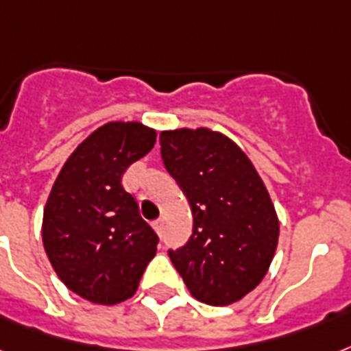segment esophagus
<instances>
[{"instance_id":"esophagus-1","label":"esophagus","mask_w":351,"mask_h":351,"mask_svg":"<svg viewBox=\"0 0 351 351\" xmlns=\"http://www.w3.org/2000/svg\"><path fill=\"white\" fill-rule=\"evenodd\" d=\"M152 228L156 230L158 234H162V230H164V223H162V219H156V221L152 223Z\"/></svg>"}]
</instances>
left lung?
<instances>
[{
	"instance_id": "left-lung-1",
	"label": "left lung",
	"mask_w": 351,
	"mask_h": 351,
	"mask_svg": "<svg viewBox=\"0 0 351 351\" xmlns=\"http://www.w3.org/2000/svg\"><path fill=\"white\" fill-rule=\"evenodd\" d=\"M165 169L193 213V234L169 258L189 293L210 306L241 300L276 252V211L245 152L224 134L180 128L160 134Z\"/></svg>"
}]
</instances>
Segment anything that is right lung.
<instances>
[{"label": "right lung", "mask_w": 351, "mask_h": 351, "mask_svg": "<svg viewBox=\"0 0 351 351\" xmlns=\"http://www.w3.org/2000/svg\"><path fill=\"white\" fill-rule=\"evenodd\" d=\"M156 143L141 123H106L66 160L44 210V248L57 276L82 298H130L154 258L156 232L125 191V171Z\"/></svg>", "instance_id": "1"}]
</instances>
